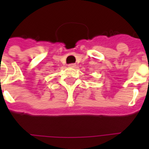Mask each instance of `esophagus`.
<instances>
[{
  "label": "esophagus",
  "instance_id": "1",
  "mask_svg": "<svg viewBox=\"0 0 149 149\" xmlns=\"http://www.w3.org/2000/svg\"><path fill=\"white\" fill-rule=\"evenodd\" d=\"M68 66L70 67V68H74V67L76 66V65L74 63H71V64H68Z\"/></svg>",
  "mask_w": 149,
  "mask_h": 149
}]
</instances>
